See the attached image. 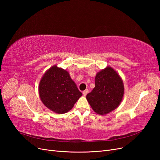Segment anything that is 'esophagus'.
Instances as JSON below:
<instances>
[{
    "label": "esophagus",
    "instance_id": "34e87169",
    "mask_svg": "<svg viewBox=\"0 0 160 160\" xmlns=\"http://www.w3.org/2000/svg\"><path fill=\"white\" fill-rule=\"evenodd\" d=\"M88 92H89V90H88V89H85V91H83V95H84V96H86V95H87V94L88 93Z\"/></svg>",
    "mask_w": 160,
    "mask_h": 160
}]
</instances>
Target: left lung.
<instances>
[{
    "label": "left lung",
    "mask_w": 160,
    "mask_h": 160,
    "mask_svg": "<svg viewBox=\"0 0 160 160\" xmlns=\"http://www.w3.org/2000/svg\"><path fill=\"white\" fill-rule=\"evenodd\" d=\"M95 87L86 96L93 110L99 115L117 108L124 93L123 81L111 67L101 71L95 77Z\"/></svg>",
    "instance_id": "obj_1"
}]
</instances>
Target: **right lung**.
Instances as JSON below:
<instances>
[{
	"label": "right lung",
	"mask_w": 160,
	"mask_h": 160,
	"mask_svg": "<svg viewBox=\"0 0 160 160\" xmlns=\"http://www.w3.org/2000/svg\"><path fill=\"white\" fill-rule=\"evenodd\" d=\"M38 93L47 108L60 114L71 110L82 95L69 72L56 65L42 77Z\"/></svg>",
	"instance_id": "add662e5"
}]
</instances>
